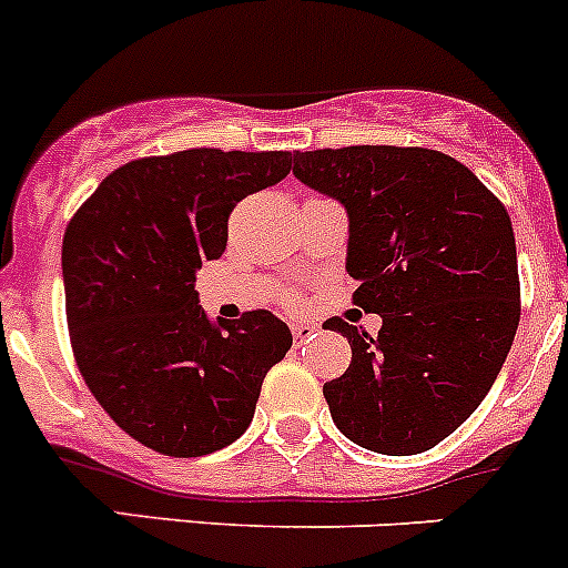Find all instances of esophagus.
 I'll list each match as a JSON object with an SVG mask.
<instances>
[{
    "label": "esophagus",
    "instance_id": "34e87169",
    "mask_svg": "<svg viewBox=\"0 0 568 568\" xmlns=\"http://www.w3.org/2000/svg\"><path fill=\"white\" fill-rule=\"evenodd\" d=\"M317 328L312 326V323H293V337L295 343H306V339L315 337Z\"/></svg>",
    "mask_w": 568,
    "mask_h": 568
}]
</instances>
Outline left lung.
I'll use <instances>...</instances> for the list:
<instances>
[{
  "label": "left lung",
  "mask_w": 568,
  "mask_h": 568,
  "mask_svg": "<svg viewBox=\"0 0 568 568\" xmlns=\"http://www.w3.org/2000/svg\"><path fill=\"white\" fill-rule=\"evenodd\" d=\"M293 175L348 214L354 301L376 337L332 317L351 365L323 385L334 424L379 455H420L488 396L518 328L510 214L446 153L390 144L295 153Z\"/></svg>",
  "instance_id": "8db88e82"
}]
</instances>
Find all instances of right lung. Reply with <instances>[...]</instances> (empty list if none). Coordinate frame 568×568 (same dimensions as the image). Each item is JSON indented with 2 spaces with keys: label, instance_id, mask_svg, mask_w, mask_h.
Returning a JSON list of instances; mask_svg holds the SVG:
<instances>
[{
  "label": "right lung",
  "instance_id": "obj_1",
  "mask_svg": "<svg viewBox=\"0 0 568 568\" xmlns=\"http://www.w3.org/2000/svg\"><path fill=\"white\" fill-rule=\"evenodd\" d=\"M287 150L194 148L113 170L63 236L74 359L108 415L148 449L212 455L251 426L293 345L273 312L212 323L197 270L220 258L242 197L290 175Z\"/></svg>",
  "mask_w": 568,
  "mask_h": 568
}]
</instances>
